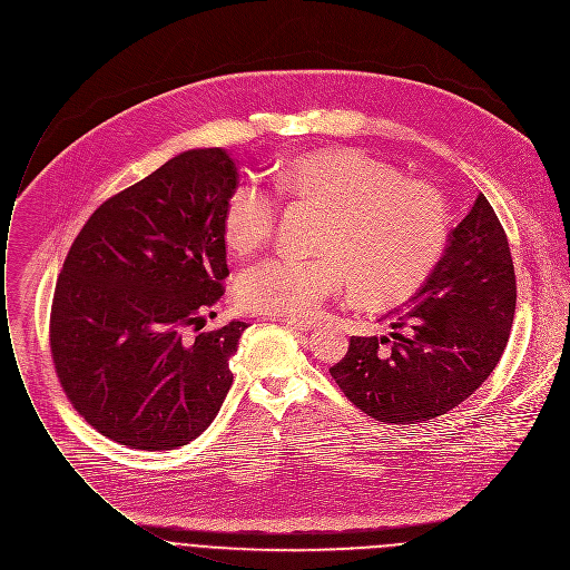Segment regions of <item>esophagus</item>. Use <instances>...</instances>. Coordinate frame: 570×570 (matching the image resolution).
<instances>
[{"label":"esophagus","instance_id":"34e87169","mask_svg":"<svg viewBox=\"0 0 570 570\" xmlns=\"http://www.w3.org/2000/svg\"><path fill=\"white\" fill-rule=\"evenodd\" d=\"M278 323H283L285 327L296 330V332H309L316 327V321H305V318H281Z\"/></svg>","mask_w":570,"mask_h":570}]
</instances>
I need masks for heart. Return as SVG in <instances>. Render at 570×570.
I'll list each match as a JSON object with an SVG mask.
<instances>
[{"label": "heart", "mask_w": 570, "mask_h": 570, "mask_svg": "<svg viewBox=\"0 0 570 570\" xmlns=\"http://www.w3.org/2000/svg\"><path fill=\"white\" fill-rule=\"evenodd\" d=\"M278 190L327 209L321 256H281L245 272L238 303L272 316H312L354 276V294L370 309L409 301L435 269L449 238L442 196L354 148H318L285 161ZM278 203L258 181H240L223 207V238L232 254L261 252L276 227Z\"/></svg>", "instance_id": "1"}]
</instances>
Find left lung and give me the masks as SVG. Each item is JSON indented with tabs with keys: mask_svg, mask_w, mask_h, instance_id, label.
<instances>
[{
	"mask_svg": "<svg viewBox=\"0 0 570 570\" xmlns=\"http://www.w3.org/2000/svg\"><path fill=\"white\" fill-rule=\"evenodd\" d=\"M504 227L478 194L426 283L382 321L389 336H352L330 374L384 424H417L464 402L500 363L515 316Z\"/></svg>",
	"mask_w": 570,
	"mask_h": 570,
	"instance_id": "left-lung-1",
	"label": "left lung"
}]
</instances>
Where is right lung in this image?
Returning a JSON list of instances; mask_svg holds the SVG:
<instances>
[{"instance_id": "obj_1", "label": "right lung", "mask_w": 570, "mask_h": 570, "mask_svg": "<svg viewBox=\"0 0 570 570\" xmlns=\"http://www.w3.org/2000/svg\"><path fill=\"white\" fill-rule=\"evenodd\" d=\"M238 168L186 150L95 209L52 298L50 352L72 406L106 438L170 451L198 438L229 386L245 323L186 338L223 296V207Z\"/></svg>"}]
</instances>
